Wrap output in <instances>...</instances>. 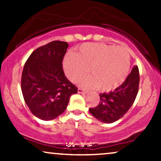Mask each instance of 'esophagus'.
Wrapping results in <instances>:
<instances>
[{"label": "esophagus", "mask_w": 161, "mask_h": 161, "mask_svg": "<svg viewBox=\"0 0 161 161\" xmlns=\"http://www.w3.org/2000/svg\"><path fill=\"white\" fill-rule=\"evenodd\" d=\"M78 92L80 94H86L87 93L86 91H85L84 89H82V88H78Z\"/></svg>", "instance_id": "1"}]
</instances>
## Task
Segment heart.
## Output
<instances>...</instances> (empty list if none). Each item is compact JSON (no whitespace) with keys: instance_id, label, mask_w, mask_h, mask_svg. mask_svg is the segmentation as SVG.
Returning a JSON list of instances; mask_svg holds the SVG:
<instances>
[{"instance_id":"heart-1","label":"heart","mask_w":161,"mask_h":161,"mask_svg":"<svg viewBox=\"0 0 161 161\" xmlns=\"http://www.w3.org/2000/svg\"><path fill=\"white\" fill-rule=\"evenodd\" d=\"M130 60L124 47L103 43H86L78 52L69 53L64 60L66 75L75 82L88 73L92 75L79 82L84 88L110 92L119 87L128 75Z\"/></svg>"}]
</instances>
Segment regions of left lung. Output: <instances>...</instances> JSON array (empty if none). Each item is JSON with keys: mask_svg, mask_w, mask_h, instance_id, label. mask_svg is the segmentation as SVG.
I'll return each instance as SVG.
<instances>
[{"mask_svg": "<svg viewBox=\"0 0 161 161\" xmlns=\"http://www.w3.org/2000/svg\"><path fill=\"white\" fill-rule=\"evenodd\" d=\"M139 72L134 66L124 82L114 91L100 94V102L89 112L99 121L112 123L117 121L132 106L138 92Z\"/></svg>", "mask_w": 161, "mask_h": 161, "instance_id": "left-lung-1", "label": "left lung"}]
</instances>
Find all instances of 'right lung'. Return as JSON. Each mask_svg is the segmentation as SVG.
<instances>
[{"mask_svg":"<svg viewBox=\"0 0 161 161\" xmlns=\"http://www.w3.org/2000/svg\"><path fill=\"white\" fill-rule=\"evenodd\" d=\"M67 42L53 41L31 53L24 65L21 89L33 115L51 120L64 112L70 96L78 89L66 79L62 62Z\"/></svg>","mask_w":161,"mask_h":161,"instance_id":"obj_1","label":"right lung"}]
</instances>
